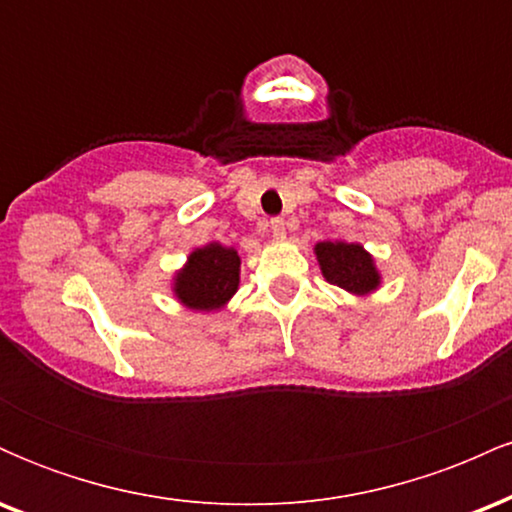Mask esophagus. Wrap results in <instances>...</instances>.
Here are the masks:
<instances>
[{
    "label": "esophagus",
    "instance_id": "esophagus-1",
    "mask_svg": "<svg viewBox=\"0 0 512 512\" xmlns=\"http://www.w3.org/2000/svg\"><path fill=\"white\" fill-rule=\"evenodd\" d=\"M269 228H272L274 238H284V236H286V221L279 219V216L269 221Z\"/></svg>",
    "mask_w": 512,
    "mask_h": 512
}]
</instances>
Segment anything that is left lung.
<instances>
[{
  "label": "left lung",
  "mask_w": 512,
  "mask_h": 512,
  "mask_svg": "<svg viewBox=\"0 0 512 512\" xmlns=\"http://www.w3.org/2000/svg\"><path fill=\"white\" fill-rule=\"evenodd\" d=\"M317 262L330 284L339 289L366 296L380 286V274L373 257L356 243H317Z\"/></svg>",
  "instance_id": "8db88e82"
}]
</instances>
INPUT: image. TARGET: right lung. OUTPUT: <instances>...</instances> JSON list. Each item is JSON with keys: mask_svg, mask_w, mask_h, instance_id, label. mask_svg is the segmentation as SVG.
<instances>
[{"mask_svg": "<svg viewBox=\"0 0 512 512\" xmlns=\"http://www.w3.org/2000/svg\"><path fill=\"white\" fill-rule=\"evenodd\" d=\"M240 257L233 248L209 243L187 257L175 276V296L192 310H219L238 291Z\"/></svg>", "mask_w": 512, "mask_h": 512, "instance_id": "add662e5", "label": "right lung"}]
</instances>
